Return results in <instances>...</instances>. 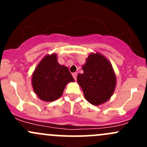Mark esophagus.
<instances>
[{
	"mask_svg": "<svg viewBox=\"0 0 147 147\" xmlns=\"http://www.w3.org/2000/svg\"><path fill=\"white\" fill-rule=\"evenodd\" d=\"M77 75H78V73H77V72H74V73H72V77H73V78L75 80H77Z\"/></svg>",
	"mask_w": 147,
	"mask_h": 147,
	"instance_id": "obj_1",
	"label": "esophagus"
}]
</instances>
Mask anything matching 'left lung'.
Returning a JSON list of instances; mask_svg holds the SVG:
<instances>
[{"label": "left lung", "instance_id": "obj_1", "mask_svg": "<svg viewBox=\"0 0 147 147\" xmlns=\"http://www.w3.org/2000/svg\"><path fill=\"white\" fill-rule=\"evenodd\" d=\"M77 80L82 88L84 98L98 106L111 98L117 84V78L110 62L100 53H92L82 67Z\"/></svg>", "mask_w": 147, "mask_h": 147}]
</instances>
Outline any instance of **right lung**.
Instances as JSON below:
<instances>
[{
	"label": "right lung",
	"mask_w": 147,
	"mask_h": 147,
	"mask_svg": "<svg viewBox=\"0 0 147 147\" xmlns=\"http://www.w3.org/2000/svg\"><path fill=\"white\" fill-rule=\"evenodd\" d=\"M75 81L67 67L60 65L57 55H47L32 72L31 83L40 100L50 102L60 98L65 86Z\"/></svg>",
	"instance_id": "1"
}]
</instances>
